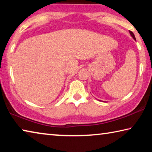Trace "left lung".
Returning a JSON list of instances; mask_svg holds the SVG:
<instances>
[{
    "label": "left lung",
    "mask_w": 152,
    "mask_h": 152,
    "mask_svg": "<svg viewBox=\"0 0 152 152\" xmlns=\"http://www.w3.org/2000/svg\"><path fill=\"white\" fill-rule=\"evenodd\" d=\"M129 33H130V35H131V36H132V37L133 38V39H134V40H135V41H136L135 37L134 34H133V32H132V31H129ZM99 101H100V100H99Z\"/></svg>",
    "instance_id": "8db88e82"
}]
</instances>
